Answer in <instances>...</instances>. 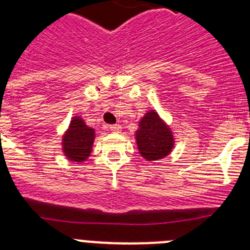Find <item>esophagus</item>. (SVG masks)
Masks as SVG:
<instances>
[{
    "label": "esophagus",
    "mask_w": 250,
    "mask_h": 250,
    "mask_svg": "<svg viewBox=\"0 0 250 250\" xmlns=\"http://www.w3.org/2000/svg\"><path fill=\"white\" fill-rule=\"evenodd\" d=\"M109 130L111 132H120L121 131V126H120V125H118V124H116V125H110Z\"/></svg>",
    "instance_id": "obj_1"
}]
</instances>
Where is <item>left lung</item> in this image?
<instances>
[{
    "instance_id": "obj_1",
    "label": "left lung",
    "mask_w": 250,
    "mask_h": 250,
    "mask_svg": "<svg viewBox=\"0 0 250 250\" xmlns=\"http://www.w3.org/2000/svg\"><path fill=\"white\" fill-rule=\"evenodd\" d=\"M135 141L139 154L146 161H158L173 151L175 138L171 127L156 110H149L139 121Z\"/></svg>"
}]
</instances>
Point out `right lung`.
Wrapping results in <instances>:
<instances>
[{
    "label": "right lung",
    "mask_w": 250,
    "mask_h": 250,
    "mask_svg": "<svg viewBox=\"0 0 250 250\" xmlns=\"http://www.w3.org/2000/svg\"><path fill=\"white\" fill-rule=\"evenodd\" d=\"M95 138V129L87 126L81 116H74L66 131L62 134L61 150L63 155L70 161H86L91 155Z\"/></svg>",
    "instance_id": "obj_1"
}]
</instances>
